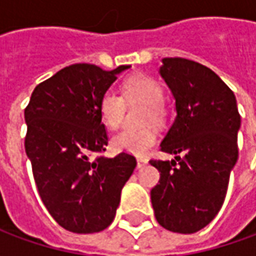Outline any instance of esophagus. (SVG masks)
<instances>
[{
	"mask_svg": "<svg viewBox=\"0 0 256 256\" xmlns=\"http://www.w3.org/2000/svg\"><path fill=\"white\" fill-rule=\"evenodd\" d=\"M146 164H148V160L144 159V158H138V159H137V168H142V167H145Z\"/></svg>",
	"mask_w": 256,
	"mask_h": 256,
	"instance_id": "esophagus-1",
	"label": "esophagus"
}]
</instances>
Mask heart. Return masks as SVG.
Masks as SVG:
<instances>
[{
	"instance_id": "1",
	"label": "heart",
	"mask_w": 256,
	"mask_h": 256,
	"mask_svg": "<svg viewBox=\"0 0 256 256\" xmlns=\"http://www.w3.org/2000/svg\"><path fill=\"white\" fill-rule=\"evenodd\" d=\"M124 101H138L146 106L142 116V123L159 124L166 118V110L163 106L164 89L162 84L146 74H132L123 80L122 96L115 90H106L100 97L98 114L106 128H118L124 114ZM156 132L152 128H142L133 130L126 128L112 138V148L118 152H126L141 156L155 145Z\"/></svg>"
}]
</instances>
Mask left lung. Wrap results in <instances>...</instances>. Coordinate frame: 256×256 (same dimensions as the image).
<instances>
[{
  "label": "left lung",
  "mask_w": 256,
  "mask_h": 256,
  "mask_svg": "<svg viewBox=\"0 0 256 256\" xmlns=\"http://www.w3.org/2000/svg\"><path fill=\"white\" fill-rule=\"evenodd\" d=\"M160 75L177 110L160 150L177 156L172 162L150 160L160 172L159 184L150 190L152 207L164 229L194 233L208 225L224 204L238 158L240 114L234 93L203 64L166 58Z\"/></svg>",
  "instance_id": "1"
}]
</instances>
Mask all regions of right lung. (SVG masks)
<instances>
[{
    "instance_id": "add662e5",
    "label": "right lung",
    "mask_w": 256,
    "mask_h": 256,
    "mask_svg": "<svg viewBox=\"0 0 256 256\" xmlns=\"http://www.w3.org/2000/svg\"><path fill=\"white\" fill-rule=\"evenodd\" d=\"M78 63L44 80L24 110L26 154L42 203L53 220L72 233H96L111 225L136 158L94 156L108 145L98 102L116 75Z\"/></svg>"
}]
</instances>
